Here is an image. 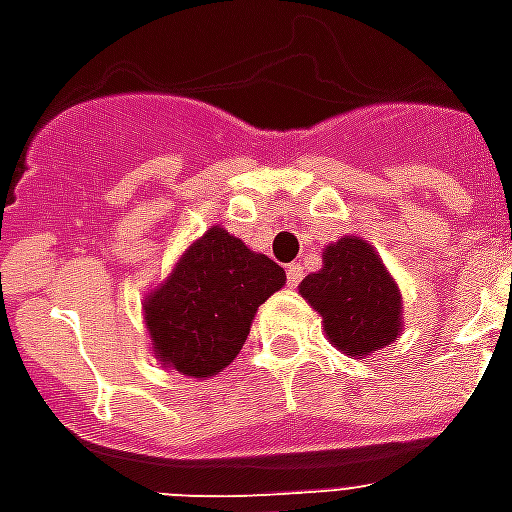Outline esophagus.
<instances>
[{"label": "esophagus", "instance_id": "obj_1", "mask_svg": "<svg viewBox=\"0 0 512 512\" xmlns=\"http://www.w3.org/2000/svg\"><path fill=\"white\" fill-rule=\"evenodd\" d=\"M285 274H288V285H290V288H296L301 279H304V266H301V263H290Z\"/></svg>", "mask_w": 512, "mask_h": 512}]
</instances>
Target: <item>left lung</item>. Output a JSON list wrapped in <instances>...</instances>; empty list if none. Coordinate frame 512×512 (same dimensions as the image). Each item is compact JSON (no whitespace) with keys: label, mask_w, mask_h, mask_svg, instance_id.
I'll list each match as a JSON object with an SVG mask.
<instances>
[{"label":"left lung","mask_w":512,"mask_h":512,"mask_svg":"<svg viewBox=\"0 0 512 512\" xmlns=\"http://www.w3.org/2000/svg\"><path fill=\"white\" fill-rule=\"evenodd\" d=\"M301 296L321 312L326 337L348 356L373 354L400 332V293L362 238L326 246L323 268L301 282Z\"/></svg>","instance_id":"left-lung-1"}]
</instances>
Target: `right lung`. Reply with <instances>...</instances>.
<instances>
[{"label":"right lung","instance_id":"obj_1","mask_svg":"<svg viewBox=\"0 0 512 512\" xmlns=\"http://www.w3.org/2000/svg\"><path fill=\"white\" fill-rule=\"evenodd\" d=\"M282 285L285 271L271 257L211 227L147 299L156 356L183 376H216L244 348L257 307Z\"/></svg>","mask_w":512,"mask_h":512}]
</instances>
